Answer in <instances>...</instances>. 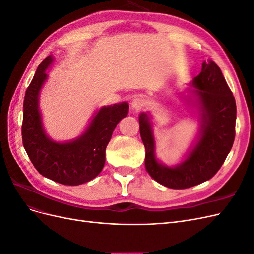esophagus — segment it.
<instances>
[{"label":"esophagus","instance_id":"1","mask_svg":"<svg viewBox=\"0 0 254 254\" xmlns=\"http://www.w3.org/2000/svg\"><path fill=\"white\" fill-rule=\"evenodd\" d=\"M144 106H145V101L142 97L134 98L133 102H132V105H131L133 111H135V112L141 111L144 108Z\"/></svg>","mask_w":254,"mask_h":254}]
</instances>
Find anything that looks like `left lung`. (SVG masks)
Wrapping results in <instances>:
<instances>
[{"mask_svg":"<svg viewBox=\"0 0 254 254\" xmlns=\"http://www.w3.org/2000/svg\"><path fill=\"white\" fill-rule=\"evenodd\" d=\"M191 84L200 102L203 124L199 142L180 165L166 167L158 163L149 119L145 113L140 115L146 172L160 184L175 190L191 188L211 179L224 164L235 137V98L218 65L214 61H203L200 74Z\"/></svg>","mask_w":254,"mask_h":254,"instance_id":"1","label":"left lung"}]
</instances>
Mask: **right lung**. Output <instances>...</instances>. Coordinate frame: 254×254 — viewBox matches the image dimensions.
Masks as SVG:
<instances>
[{"label":"right lung","mask_w":254,"mask_h":254,"mask_svg":"<svg viewBox=\"0 0 254 254\" xmlns=\"http://www.w3.org/2000/svg\"><path fill=\"white\" fill-rule=\"evenodd\" d=\"M51 63V56L42 61L25 92L23 146L33 165L42 176L64 186H79L94 179L102 172L107 145L119 122L128 114L129 105L123 103L104 107L77 140L63 144L51 141L43 131L38 110V95L47 79L45 70Z\"/></svg>","instance_id":"add662e5"}]
</instances>
